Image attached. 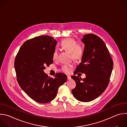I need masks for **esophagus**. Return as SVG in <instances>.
<instances>
[{
	"mask_svg": "<svg viewBox=\"0 0 127 127\" xmlns=\"http://www.w3.org/2000/svg\"><path fill=\"white\" fill-rule=\"evenodd\" d=\"M67 79L68 80H71V77L70 76H67Z\"/></svg>",
	"mask_w": 127,
	"mask_h": 127,
	"instance_id": "esophagus-1",
	"label": "esophagus"
}]
</instances>
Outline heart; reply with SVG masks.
Returning <instances> with one entry per match:
<instances>
[{
	"mask_svg": "<svg viewBox=\"0 0 127 127\" xmlns=\"http://www.w3.org/2000/svg\"><path fill=\"white\" fill-rule=\"evenodd\" d=\"M61 47L68 52L70 54V57L75 61H79L82 59L84 53V49L82 45L78 44L77 42L71 38H67L62 40L60 43ZM58 52L54 50L52 54L53 60L57 59ZM73 65L72 64H67L62 65L59 69L60 71L65 73H69Z\"/></svg>",
	"mask_w": 127,
	"mask_h": 127,
	"instance_id": "b5f03b06",
	"label": "heart"
}]
</instances>
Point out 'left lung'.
I'll use <instances>...</instances> for the list:
<instances>
[{"mask_svg": "<svg viewBox=\"0 0 127 127\" xmlns=\"http://www.w3.org/2000/svg\"><path fill=\"white\" fill-rule=\"evenodd\" d=\"M85 44L81 62L74 74L85 73L86 78L71 77L76 82L72 91L74 97L83 102L91 101L100 96L110 82L113 61L104 41L94 34L84 35L82 39Z\"/></svg>", "mask_w": 127, "mask_h": 127, "instance_id": "8db88e82", "label": "left lung"}]
</instances>
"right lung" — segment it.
<instances>
[{
	"label": "right lung",
	"mask_w": 127,
	"mask_h": 127,
	"mask_svg": "<svg viewBox=\"0 0 127 127\" xmlns=\"http://www.w3.org/2000/svg\"><path fill=\"white\" fill-rule=\"evenodd\" d=\"M57 41L42 35L26 41L21 46L14 61L17 80L21 89L34 101L47 103L56 97L59 87L67 81V76L56 73L48 77L43 70L53 63L52 54Z\"/></svg>",
	"instance_id": "obj_1"
}]
</instances>
